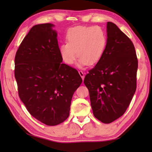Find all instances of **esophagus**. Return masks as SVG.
I'll use <instances>...</instances> for the list:
<instances>
[{
  "mask_svg": "<svg viewBox=\"0 0 152 152\" xmlns=\"http://www.w3.org/2000/svg\"><path fill=\"white\" fill-rule=\"evenodd\" d=\"M79 74H80V76L82 77V80H83V79H84V78H85V73L84 72H83L82 71H79Z\"/></svg>",
  "mask_w": 152,
  "mask_h": 152,
  "instance_id": "obj_1",
  "label": "esophagus"
}]
</instances>
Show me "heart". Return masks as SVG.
Wrapping results in <instances>:
<instances>
[{
	"label": "heart",
	"mask_w": 152,
	"mask_h": 152,
	"mask_svg": "<svg viewBox=\"0 0 152 152\" xmlns=\"http://www.w3.org/2000/svg\"><path fill=\"white\" fill-rule=\"evenodd\" d=\"M67 42L59 47V53L67 64H72L79 57L77 65H94L101 60L107 46V35L99 26H76L68 31Z\"/></svg>",
	"instance_id": "b5f03b06"
}]
</instances>
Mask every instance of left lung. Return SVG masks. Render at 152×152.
Returning a JSON list of instances; mask_svg holds the SVG:
<instances>
[{
    "instance_id": "8db88e82",
    "label": "left lung",
    "mask_w": 152,
    "mask_h": 152,
    "mask_svg": "<svg viewBox=\"0 0 152 152\" xmlns=\"http://www.w3.org/2000/svg\"><path fill=\"white\" fill-rule=\"evenodd\" d=\"M106 33L104 53L83 82L89 90L93 115L110 124L124 115L133 99L138 59L132 41L117 25L108 22Z\"/></svg>"
}]
</instances>
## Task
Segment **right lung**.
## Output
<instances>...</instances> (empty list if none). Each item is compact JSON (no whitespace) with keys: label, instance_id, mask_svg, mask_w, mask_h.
Instances as JSON below:
<instances>
[{"label":"right lung","instance_id":"add662e5","mask_svg":"<svg viewBox=\"0 0 152 152\" xmlns=\"http://www.w3.org/2000/svg\"><path fill=\"white\" fill-rule=\"evenodd\" d=\"M54 26L31 28L16 52L14 71L19 98L28 112L50 126L69 117L73 94L82 82L78 71L62 63Z\"/></svg>","mask_w":152,"mask_h":152}]
</instances>
